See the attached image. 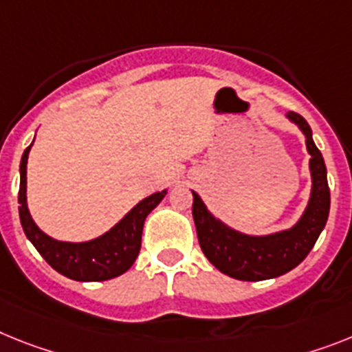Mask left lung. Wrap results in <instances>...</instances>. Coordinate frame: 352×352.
I'll list each match as a JSON object with an SVG mask.
<instances>
[{
    "label": "left lung",
    "instance_id": "obj_1",
    "mask_svg": "<svg viewBox=\"0 0 352 352\" xmlns=\"http://www.w3.org/2000/svg\"><path fill=\"white\" fill-rule=\"evenodd\" d=\"M286 118L299 126L311 155V195L302 217L294 227L265 236L245 234L212 217L202 199L193 191V220L200 249L221 274L240 281L272 279L297 267L313 249L329 217L331 197L327 170L320 150L313 143L311 129L297 112H286Z\"/></svg>",
    "mask_w": 352,
    "mask_h": 352
}]
</instances>
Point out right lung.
<instances>
[{"label": "right lung", "mask_w": 352, "mask_h": 352, "mask_svg": "<svg viewBox=\"0 0 352 352\" xmlns=\"http://www.w3.org/2000/svg\"><path fill=\"white\" fill-rule=\"evenodd\" d=\"M32 144L21 157V182L19 197H17L21 226L26 238L48 261L50 267L73 281H107L112 277L125 274L134 265L140 254L144 220L152 212V209L157 208L168 191H157L141 200L140 204H135L116 226L94 240L80 241V243L58 241L41 231L26 206V162H28Z\"/></svg>", "instance_id": "1"}]
</instances>
